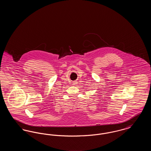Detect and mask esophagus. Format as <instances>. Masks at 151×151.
Segmentation results:
<instances>
[{
    "label": "esophagus",
    "mask_w": 151,
    "mask_h": 151,
    "mask_svg": "<svg viewBox=\"0 0 151 151\" xmlns=\"http://www.w3.org/2000/svg\"><path fill=\"white\" fill-rule=\"evenodd\" d=\"M76 84H77V82H76V81H73V85H76Z\"/></svg>",
    "instance_id": "34e87169"
}]
</instances>
